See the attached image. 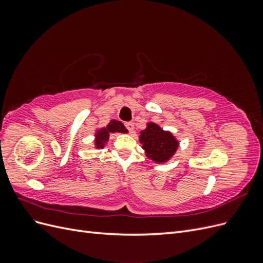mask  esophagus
<instances>
[{"label":"esophagus","mask_w":263,"mask_h":263,"mask_svg":"<svg viewBox=\"0 0 263 263\" xmlns=\"http://www.w3.org/2000/svg\"><path fill=\"white\" fill-rule=\"evenodd\" d=\"M125 126H126V128L128 129V132H133L134 130V123L133 122H127V123H125Z\"/></svg>","instance_id":"34e87169"}]
</instances>
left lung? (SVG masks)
Instances as JSON below:
<instances>
[{
	"instance_id": "8db88e82",
	"label": "left lung",
	"mask_w": 263,
	"mask_h": 263,
	"mask_svg": "<svg viewBox=\"0 0 263 263\" xmlns=\"http://www.w3.org/2000/svg\"><path fill=\"white\" fill-rule=\"evenodd\" d=\"M139 142L145 150L146 157L155 163H166L177 153L180 142L169 130H163L154 122L139 133Z\"/></svg>"
}]
</instances>
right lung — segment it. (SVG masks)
I'll list each match as a JSON object with an SVG mask.
<instances>
[{"mask_svg":"<svg viewBox=\"0 0 263 263\" xmlns=\"http://www.w3.org/2000/svg\"><path fill=\"white\" fill-rule=\"evenodd\" d=\"M114 133H121V134H127V130L124 124L119 121H115L112 119L106 126L101 127V128H97L94 132V148L95 149H103L109 140V135Z\"/></svg>","mask_w":263,"mask_h":263,"instance_id":"right-lung-1","label":"right lung"}]
</instances>
